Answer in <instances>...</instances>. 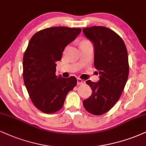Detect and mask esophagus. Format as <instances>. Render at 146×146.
<instances>
[{"label":"esophagus","instance_id":"34e87169","mask_svg":"<svg viewBox=\"0 0 146 146\" xmlns=\"http://www.w3.org/2000/svg\"><path fill=\"white\" fill-rule=\"evenodd\" d=\"M85 83V81H84V80H82V79L80 78H77V84H84Z\"/></svg>","mask_w":146,"mask_h":146}]
</instances>
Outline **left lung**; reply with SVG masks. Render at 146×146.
<instances>
[{"mask_svg":"<svg viewBox=\"0 0 146 146\" xmlns=\"http://www.w3.org/2000/svg\"><path fill=\"white\" fill-rule=\"evenodd\" d=\"M94 45V66L99 71L100 81L89 80L91 96L83 101L90 114L102 115L108 111L121 96L129 76L127 47L122 38L110 28L92 26L82 29Z\"/></svg>","mask_w":146,"mask_h":146,"instance_id":"obj_1","label":"left lung"}]
</instances>
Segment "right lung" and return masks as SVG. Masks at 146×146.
I'll use <instances>...</instances> for the list:
<instances>
[{"label":"right lung","mask_w":146,"mask_h":146,"mask_svg":"<svg viewBox=\"0 0 146 146\" xmlns=\"http://www.w3.org/2000/svg\"><path fill=\"white\" fill-rule=\"evenodd\" d=\"M81 30L62 26L45 28L35 34L28 43L23 58V81L32 102L42 112L59 111L68 92L76 85L74 76L55 75L56 62Z\"/></svg>","instance_id":"1"}]
</instances>
